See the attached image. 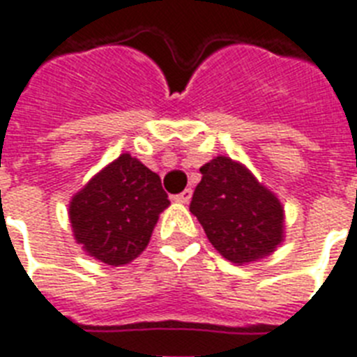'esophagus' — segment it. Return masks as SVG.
Listing matches in <instances>:
<instances>
[{"instance_id":"34e87169","label":"esophagus","mask_w":357,"mask_h":357,"mask_svg":"<svg viewBox=\"0 0 357 357\" xmlns=\"http://www.w3.org/2000/svg\"><path fill=\"white\" fill-rule=\"evenodd\" d=\"M190 198H192V190L185 189L183 192H179V195L174 196V200L179 202V204H189Z\"/></svg>"}]
</instances>
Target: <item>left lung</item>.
Returning a JSON list of instances; mask_svg holds the SVG:
<instances>
[{
    "instance_id": "1",
    "label": "left lung",
    "mask_w": 357,
    "mask_h": 357,
    "mask_svg": "<svg viewBox=\"0 0 357 357\" xmlns=\"http://www.w3.org/2000/svg\"><path fill=\"white\" fill-rule=\"evenodd\" d=\"M190 213L224 259L244 265L271 255L285 237V213L271 189L244 167L218 155L200 168Z\"/></svg>"
}]
</instances>
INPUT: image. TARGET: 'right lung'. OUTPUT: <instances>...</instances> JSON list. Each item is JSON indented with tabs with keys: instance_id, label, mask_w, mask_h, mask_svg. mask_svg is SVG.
<instances>
[{
	"instance_id": "add662e5",
	"label": "right lung",
	"mask_w": 357,
	"mask_h": 357,
	"mask_svg": "<svg viewBox=\"0 0 357 357\" xmlns=\"http://www.w3.org/2000/svg\"><path fill=\"white\" fill-rule=\"evenodd\" d=\"M170 206L161 178L122 153L72 196L68 217L75 243L105 265H128L150 243L159 215Z\"/></svg>"
}]
</instances>
